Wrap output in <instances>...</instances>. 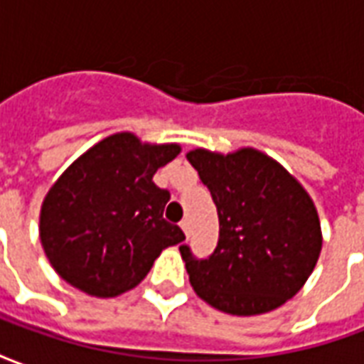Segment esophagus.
Returning a JSON list of instances; mask_svg holds the SVG:
<instances>
[{
	"label": "esophagus",
	"instance_id": "1",
	"mask_svg": "<svg viewBox=\"0 0 364 364\" xmlns=\"http://www.w3.org/2000/svg\"><path fill=\"white\" fill-rule=\"evenodd\" d=\"M181 230H183V232H185V236H189V230H191L189 218H183V220H181Z\"/></svg>",
	"mask_w": 364,
	"mask_h": 364
}]
</instances>
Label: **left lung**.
<instances>
[{"label":"left lung","instance_id":"1","mask_svg":"<svg viewBox=\"0 0 364 364\" xmlns=\"http://www.w3.org/2000/svg\"><path fill=\"white\" fill-rule=\"evenodd\" d=\"M213 195L218 245L197 259L179 252L205 302L234 316L282 306L304 287L321 252L318 210L304 187L273 158L253 148L234 154L197 148L187 154Z\"/></svg>","mask_w":364,"mask_h":364}]
</instances>
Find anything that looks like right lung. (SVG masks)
I'll return each instance as SVG.
<instances>
[{"instance_id": "obj_1", "label": "right lung", "mask_w": 364, "mask_h": 364, "mask_svg": "<svg viewBox=\"0 0 364 364\" xmlns=\"http://www.w3.org/2000/svg\"><path fill=\"white\" fill-rule=\"evenodd\" d=\"M179 151V144L119 132L60 175L41 208V242L64 281L91 296H119L142 281L161 250L185 240L164 218L169 191L151 181Z\"/></svg>"}]
</instances>
